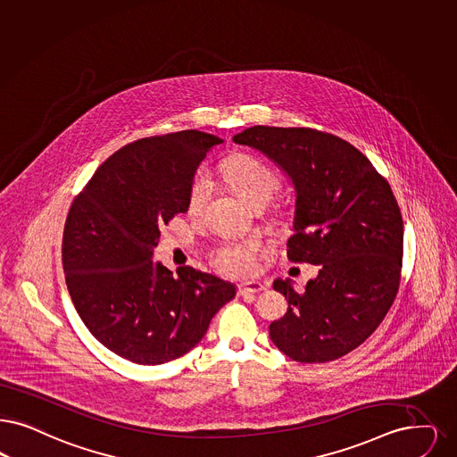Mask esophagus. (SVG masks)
I'll return each mask as SVG.
<instances>
[{
	"mask_svg": "<svg viewBox=\"0 0 457 457\" xmlns=\"http://www.w3.org/2000/svg\"><path fill=\"white\" fill-rule=\"evenodd\" d=\"M265 291V286L262 282H245L237 286V294L239 295H248V294H258Z\"/></svg>",
	"mask_w": 457,
	"mask_h": 457,
	"instance_id": "obj_1",
	"label": "esophagus"
}]
</instances>
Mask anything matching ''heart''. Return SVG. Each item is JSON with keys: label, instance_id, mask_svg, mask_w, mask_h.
I'll list each match as a JSON object with an SVG mask.
<instances>
[{"label": "heart", "instance_id": "b5f03b06", "mask_svg": "<svg viewBox=\"0 0 457 457\" xmlns=\"http://www.w3.org/2000/svg\"><path fill=\"white\" fill-rule=\"evenodd\" d=\"M224 180L237 194L253 204H267L280 190V177L270 164L252 154H237L222 164ZM212 192V183L207 173H197L188 188V211L201 214ZM262 253V241L258 237L226 239L218 245L211 258L220 274L228 277H248L255 274L256 256Z\"/></svg>", "mask_w": 457, "mask_h": 457}]
</instances>
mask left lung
<instances>
[{
  "label": "left lung",
  "mask_w": 457,
  "mask_h": 457,
  "mask_svg": "<svg viewBox=\"0 0 457 457\" xmlns=\"http://www.w3.org/2000/svg\"><path fill=\"white\" fill-rule=\"evenodd\" d=\"M233 141L293 179L287 258L320 265L304 293L275 280L289 303L269 328L275 347L303 364L347 355L381 325L400 287L403 220L389 183L357 147L318 129L253 126Z\"/></svg>",
  "instance_id": "8db88e82"
}]
</instances>
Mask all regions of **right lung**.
<instances>
[{"label": "right lung", "mask_w": 457, "mask_h": 457, "mask_svg": "<svg viewBox=\"0 0 457 457\" xmlns=\"http://www.w3.org/2000/svg\"><path fill=\"white\" fill-rule=\"evenodd\" d=\"M222 143L201 130L143 137L113 153L74 197L62 235V269L93 337L134 364L160 365L195 347L233 284L151 260L160 228L187 212L205 154Z\"/></svg>", "instance_id": "right-lung-1"}]
</instances>
